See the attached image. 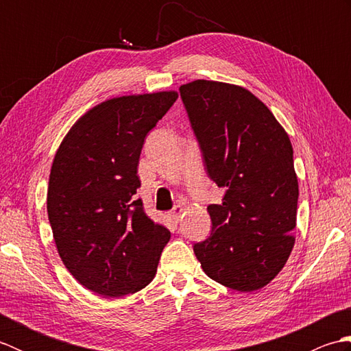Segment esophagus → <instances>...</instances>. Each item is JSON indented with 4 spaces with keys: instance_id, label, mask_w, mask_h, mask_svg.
Instances as JSON below:
<instances>
[{
    "instance_id": "obj_1",
    "label": "esophagus",
    "mask_w": 351,
    "mask_h": 351,
    "mask_svg": "<svg viewBox=\"0 0 351 351\" xmlns=\"http://www.w3.org/2000/svg\"><path fill=\"white\" fill-rule=\"evenodd\" d=\"M182 213H184V206L182 205H176L173 210L170 211V217L173 219L176 223H178V220L181 219V215H182Z\"/></svg>"
}]
</instances>
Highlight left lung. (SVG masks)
Listing matches in <instances>:
<instances>
[{"mask_svg": "<svg viewBox=\"0 0 351 351\" xmlns=\"http://www.w3.org/2000/svg\"><path fill=\"white\" fill-rule=\"evenodd\" d=\"M208 175L225 190L208 206L213 230L195 244L208 278L240 293L268 285L293 252L299 181L293 145L245 87L195 80L180 87Z\"/></svg>", "mask_w": 351, "mask_h": 351, "instance_id": "left-lung-1", "label": "left lung"}]
</instances>
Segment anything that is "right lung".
<instances>
[{"instance_id": "add662e5", "label": "right lung", "mask_w": 351, "mask_h": 351, "mask_svg": "<svg viewBox=\"0 0 351 351\" xmlns=\"http://www.w3.org/2000/svg\"><path fill=\"white\" fill-rule=\"evenodd\" d=\"M176 90L117 96L71 126L51 166L47 210L64 267L84 288L122 297L152 282L170 240L136 199L146 134Z\"/></svg>"}]
</instances>
